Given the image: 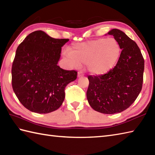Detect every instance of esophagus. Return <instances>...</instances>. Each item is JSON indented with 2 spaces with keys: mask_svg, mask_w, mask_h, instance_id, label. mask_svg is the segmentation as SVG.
Listing matches in <instances>:
<instances>
[{
  "mask_svg": "<svg viewBox=\"0 0 155 155\" xmlns=\"http://www.w3.org/2000/svg\"><path fill=\"white\" fill-rule=\"evenodd\" d=\"M83 75V72H78V77H81Z\"/></svg>",
  "mask_w": 155,
  "mask_h": 155,
  "instance_id": "esophagus-1",
  "label": "esophagus"
}]
</instances>
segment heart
Segmentation results:
<instances>
[{
  "label": "heart",
  "mask_w": 155,
  "mask_h": 155,
  "mask_svg": "<svg viewBox=\"0 0 155 155\" xmlns=\"http://www.w3.org/2000/svg\"><path fill=\"white\" fill-rule=\"evenodd\" d=\"M116 39L99 38L72 46L64 57L71 67L87 64V71L95 77L108 73L116 67L121 55Z\"/></svg>",
  "instance_id": "b5f03b06"
}]
</instances>
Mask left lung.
<instances>
[{
  "label": "left lung",
  "mask_w": 155,
  "mask_h": 155,
  "mask_svg": "<svg viewBox=\"0 0 155 155\" xmlns=\"http://www.w3.org/2000/svg\"><path fill=\"white\" fill-rule=\"evenodd\" d=\"M107 35H113L119 42L120 58L107 74L88 76L87 98L94 110L113 114L126 110L139 96L143 86L144 61L136 42L124 32L113 28Z\"/></svg>",
  "instance_id": "obj_1"
}]
</instances>
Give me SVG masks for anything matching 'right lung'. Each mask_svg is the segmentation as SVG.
I'll list each match as a JSON object with an SVG mask.
<instances>
[{
  "mask_svg": "<svg viewBox=\"0 0 155 155\" xmlns=\"http://www.w3.org/2000/svg\"><path fill=\"white\" fill-rule=\"evenodd\" d=\"M68 39H57L37 31L19 45L12 67L16 96L28 110L39 114L53 112L64 100L66 86L77 79V72L57 65L61 47Z\"/></svg>",
  "mask_w": 155,
  "mask_h": 155,
  "instance_id": "right-lung-1",
  "label": "right lung"
}]
</instances>
